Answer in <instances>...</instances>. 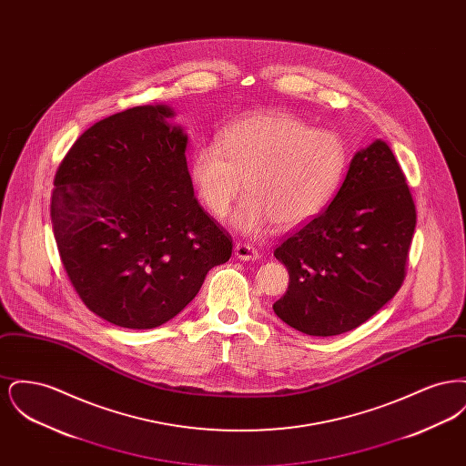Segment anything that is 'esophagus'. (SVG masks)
<instances>
[{
	"label": "esophagus",
	"mask_w": 466,
	"mask_h": 466,
	"mask_svg": "<svg viewBox=\"0 0 466 466\" xmlns=\"http://www.w3.org/2000/svg\"><path fill=\"white\" fill-rule=\"evenodd\" d=\"M234 251H236V257H238L239 260H243V262H251V260H258V258H260L258 249H255V248L249 246V244H236V249H234Z\"/></svg>",
	"instance_id": "34e87169"
}]
</instances>
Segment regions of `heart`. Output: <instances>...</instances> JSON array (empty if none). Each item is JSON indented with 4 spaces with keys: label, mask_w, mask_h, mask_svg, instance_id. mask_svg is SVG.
Masks as SVG:
<instances>
[{
    "label": "heart",
    "mask_w": 466,
    "mask_h": 466,
    "mask_svg": "<svg viewBox=\"0 0 466 466\" xmlns=\"http://www.w3.org/2000/svg\"><path fill=\"white\" fill-rule=\"evenodd\" d=\"M218 145L199 147L190 177L200 202L225 218L232 204L249 194L232 225L258 236L276 223L291 228L316 217L346 169L344 141L325 129H312L289 111L249 113L222 134Z\"/></svg>",
    "instance_id": "b5f03b06"
}]
</instances>
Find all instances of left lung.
Here are the masks:
<instances>
[{
    "instance_id": "obj_1",
    "label": "left lung",
    "mask_w": 466,
    "mask_h": 466,
    "mask_svg": "<svg viewBox=\"0 0 466 466\" xmlns=\"http://www.w3.org/2000/svg\"><path fill=\"white\" fill-rule=\"evenodd\" d=\"M416 228V206L382 139L358 150L329 208L295 230L274 257L289 268L272 306L299 332H350L399 291Z\"/></svg>"
}]
</instances>
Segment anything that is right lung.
Returning a JSON list of instances; mask_svg holds the SVG:
<instances>
[{"label":"right lung","mask_w":466,"mask_h":466,"mask_svg":"<svg viewBox=\"0 0 466 466\" xmlns=\"http://www.w3.org/2000/svg\"><path fill=\"white\" fill-rule=\"evenodd\" d=\"M167 105L111 115L82 134L54 179L50 218L82 302L116 327L173 319L232 239L194 198L188 134Z\"/></svg>","instance_id":"obj_1"}]
</instances>
